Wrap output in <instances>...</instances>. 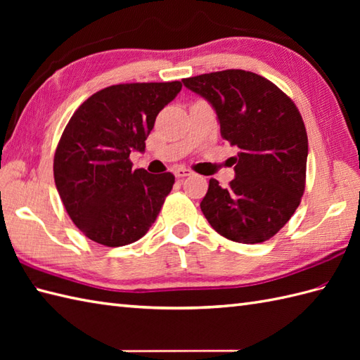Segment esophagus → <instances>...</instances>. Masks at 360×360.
I'll list each match as a JSON object with an SVG mask.
<instances>
[{"label": "esophagus", "mask_w": 360, "mask_h": 360, "mask_svg": "<svg viewBox=\"0 0 360 360\" xmlns=\"http://www.w3.org/2000/svg\"><path fill=\"white\" fill-rule=\"evenodd\" d=\"M190 174H192V170H188V168H176L174 170V176L178 179L186 178V176H190Z\"/></svg>", "instance_id": "34e87169"}]
</instances>
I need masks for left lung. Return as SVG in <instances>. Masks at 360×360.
Listing matches in <instances>:
<instances>
[{"label":"left lung","instance_id":"left-lung-1","mask_svg":"<svg viewBox=\"0 0 360 360\" xmlns=\"http://www.w3.org/2000/svg\"><path fill=\"white\" fill-rule=\"evenodd\" d=\"M212 103L221 136L238 148L235 179H217L201 201L210 226L243 244L272 238L294 215L307 182L308 134L300 111L272 82L226 70L182 80Z\"/></svg>","mask_w":360,"mask_h":360}]
</instances>
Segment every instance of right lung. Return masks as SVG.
<instances>
[{"mask_svg":"<svg viewBox=\"0 0 360 360\" xmlns=\"http://www.w3.org/2000/svg\"><path fill=\"white\" fill-rule=\"evenodd\" d=\"M181 82L120 83L97 91L68 122L53 156V179L72 223L108 248L148 232L174 176L133 168L159 111L178 96Z\"/></svg>","mask_w":360,"mask_h":360,"instance_id":"right-lung-1","label":"right lung"}]
</instances>
